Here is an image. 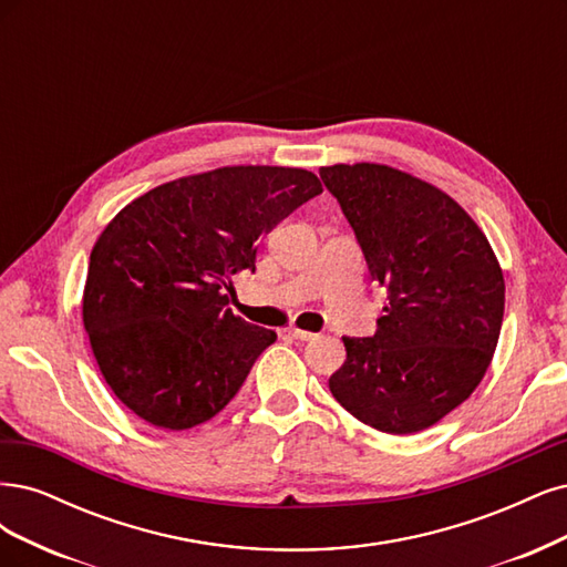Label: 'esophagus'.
<instances>
[{"label":"esophagus","mask_w":567,"mask_h":567,"mask_svg":"<svg viewBox=\"0 0 567 567\" xmlns=\"http://www.w3.org/2000/svg\"><path fill=\"white\" fill-rule=\"evenodd\" d=\"M287 334H289L291 339H299V341H310V339H316V334H313V332H306V330H299V327H289V330H287Z\"/></svg>","instance_id":"esophagus-1"}]
</instances>
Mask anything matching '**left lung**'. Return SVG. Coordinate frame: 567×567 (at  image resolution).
Here are the masks:
<instances>
[{"label":"left lung","mask_w":567,"mask_h":567,"mask_svg":"<svg viewBox=\"0 0 567 567\" xmlns=\"http://www.w3.org/2000/svg\"><path fill=\"white\" fill-rule=\"evenodd\" d=\"M386 289L374 337H343L330 377L341 408L377 431H424L476 391L504 318V276L478 224L426 181L386 164L322 167Z\"/></svg>","instance_id":"8db88e82"}]
</instances>
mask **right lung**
<instances>
[{
    "label": "right lung",
    "instance_id": "obj_1",
    "mask_svg": "<svg viewBox=\"0 0 567 567\" xmlns=\"http://www.w3.org/2000/svg\"><path fill=\"white\" fill-rule=\"evenodd\" d=\"M322 193L297 167H221L126 205L91 249L82 320L107 386L157 429L221 412L278 339L228 308L259 240Z\"/></svg>",
    "mask_w": 567,
    "mask_h": 567
}]
</instances>
